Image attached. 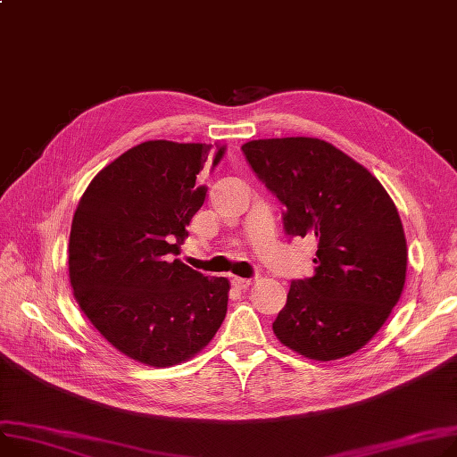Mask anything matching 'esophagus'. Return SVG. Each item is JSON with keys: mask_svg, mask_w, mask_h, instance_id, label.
<instances>
[{"mask_svg": "<svg viewBox=\"0 0 457 457\" xmlns=\"http://www.w3.org/2000/svg\"><path fill=\"white\" fill-rule=\"evenodd\" d=\"M231 283H233V287L235 288H238V290H246L252 283H253V279H242V278H233L231 279Z\"/></svg>", "mask_w": 457, "mask_h": 457, "instance_id": "obj_1", "label": "esophagus"}]
</instances>
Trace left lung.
Wrapping results in <instances>:
<instances>
[{
	"label": "left lung",
	"instance_id": "obj_1",
	"mask_svg": "<svg viewBox=\"0 0 457 457\" xmlns=\"http://www.w3.org/2000/svg\"><path fill=\"white\" fill-rule=\"evenodd\" d=\"M242 154L285 205V233L318 245L314 276L292 281L273 332L312 360L356 353L404 288L408 252L397 207L366 167L327 141L257 139L242 145Z\"/></svg>",
	"mask_w": 457,
	"mask_h": 457
}]
</instances>
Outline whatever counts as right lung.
I'll use <instances>...</instances> for the list:
<instances>
[{"label":"right lung","instance_id":"obj_1","mask_svg":"<svg viewBox=\"0 0 457 457\" xmlns=\"http://www.w3.org/2000/svg\"><path fill=\"white\" fill-rule=\"evenodd\" d=\"M211 154L205 143L145 141L91 179L75 211L68 262L79 307L146 366L189 360L226 318L228 279L172 261L205 200L196 176Z\"/></svg>","mask_w":457,"mask_h":457}]
</instances>
